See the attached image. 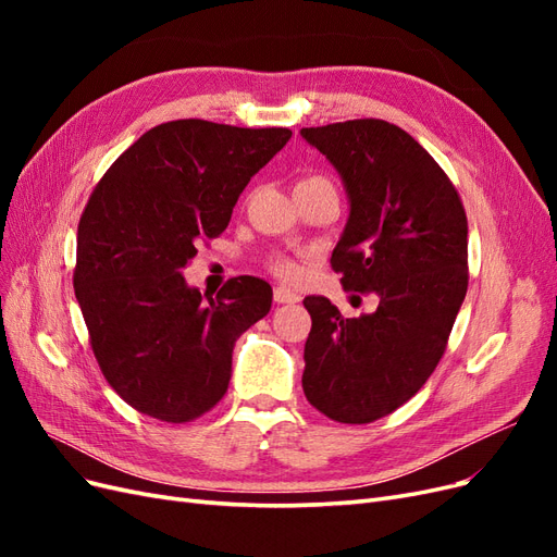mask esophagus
Masks as SVG:
<instances>
[{"label":"esophagus","mask_w":557,"mask_h":557,"mask_svg":"<svg viewBox=\"0 0 557 557\" xmlns=\"http://www.w3.org/2000/svg\"><path fill=\"white\" fill-rule=\"evenodd\" d=\"M301 299L299 293L285 288V285H276L274 288V301L276 305H297V301Z\"/></svg>","instance_id":"1"}]
</instances>
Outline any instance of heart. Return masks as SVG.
Segmentation results:
<instances>
[{
  "instance_id": "heart-1",
  "label": "heart",
  "mask_w": 557,
  "mask_h": 557,
  "mask_svg": "<svg viewBox=\"0 0 557 557\" xmlns=\"http://www.w3.org/2000/svg\"><path fill=\"white\" fill-rule=\"evenodd\" d=\"M311 178H320V176H311ZM311 178H305V181H311ZM269 269H272V272L283 281L299 278V264L290 256H272L269 258Z\"/></svg>"
}]
</instances>
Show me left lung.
<instances>
[{
  "mask_svg": "<svg viewBox=\"0 0 557 557\" xmlns=\"http://www.w3.org/2000/svg\"><path fill=\"white\" fill-rule=\"evenodd\" d=\"M342 174L350 215L332 252L344 290L376 295L346 318L307 297L301 387L336 423L364 425L409 401L444 358L469 283L467 213L436 160L401 127L358 117L301 129Z\"/></svg>",
  "mask_w": 557,
  "mask_h": 557,
  "instance_id": "left-lung-1",
  "label": "left lung"
}]
</instances>
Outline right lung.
I'll return each mask as SVG.
<instances>
[{
    "label": "right lung",
    "mask_w": 557,
    "mask_h": 557,
    "mask_svg": "<svg viewBox=\"0 0 557 557\" xmlns=\"http://www.w3.org/2000/svg\"><path fill=\"white\" fill-rule=\"evenodd\" d=\"M290 137L288 127L162 123L95 185L74 290L99 369L139 413L190 423L227 393L234 344L272 309V285L239 276L205 299L181 269L225 232L250 176Z\"/></svg>",
    "instance_id": "1"
}]
</instances>
